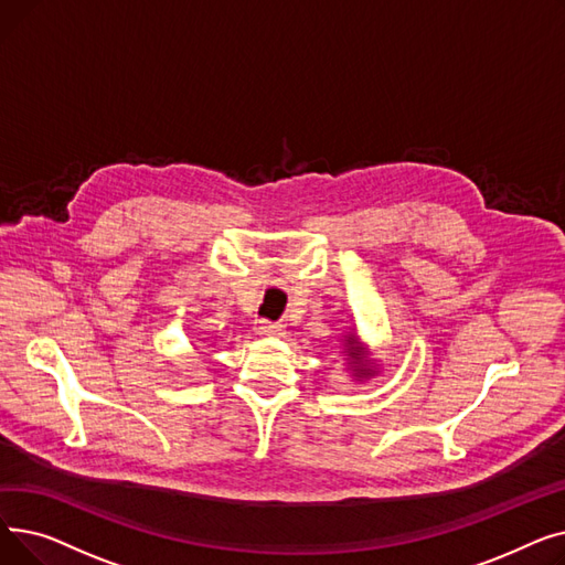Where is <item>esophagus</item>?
<instances>
[{"instance_id": "34e87169", "label": "esophagus", "mask_w": 565, "mask_h": 565, "mask_svg": "<svg viewBox=\"0 0 565 565\" xmlns=\"http://www.w3.org/2000/svg\"><path fill=\"white\" fill-rule=\"evenodd\" d=\"M256 334L275 339V337H284V324L279 322H267V320H258L256 322Z\"/></svg>"}]
</instances>
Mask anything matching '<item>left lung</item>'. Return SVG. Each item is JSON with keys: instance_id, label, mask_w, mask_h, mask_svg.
I'll return each mask as SVG.
<instances>
[{"instance_id": "obj_1", "label": "left lung", "mask_w": 565, "mask_h": 565, "mask_svg": "<svg viewBox=\"0 0 565 565\" xmlns=\"http://www.w3.org/2000/svg\"><path fill=\"white\" fill-rule=\"evenodd\" d=\"M343 348V358L348 360V371L352 373L354 380H369L373 375H377V366H373L375 360L369 358V350L358 341V334L348 332L343 339H341Z\"/></svg>"}]
</instances>
